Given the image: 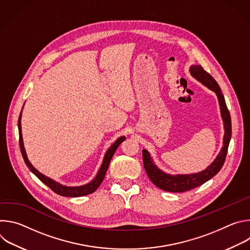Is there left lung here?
Listing matches in <instances>:
<instances>
[{"mask_svg": "<svg viewBox=\"0 0 250 250\" xmlns=\"http://www.w3.org/2000/svg\"><path fill=\"white\" fill-rule=\"evenodd\" d=\"M190 73L195 79H197L203 85H205L206 87L215 92L218 97L220 108H221V114H222L224 126H225L224 146L221 152L218 154L217 158L213 160V162L209 166H208L205 170L199 173L187 174V175H170L163 172L154 164L149 152L146 149L142 150L144 166L151 182L161 190L172 192V193H181V192L192 190L204 184L205 182L208 181L210 178L215 176L222 169L225 163L229 140L231 137L230 115L228 110L225 97L222 93V90L219 84L207 72V71L204 70V68L201 65H192L190 67Z\"/></svg>", "mask_w": 250, "mask_h": 250, "instance_id": "obj_1", "label": "left lung"}]
</instances>
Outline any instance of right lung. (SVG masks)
<instances>
[{"label":"right lung","instance_id":"right-lung-1","mask_svg":"<svg viewBox=\"0 0 250 250\" xmlns=\"http://www.w3.org/2000/svg\"><path fill=\"white\" fill-rule=\"evenodd\" d=\"M21 115H20V118H19V122H18V126H19V134H20V148H21V155L23 157V160L26 164V166L28 167V169L37 176L39 179L44 183L46 186H48L53 192H55L56 194L60 195V196H64V197H82V196H86V195H89V194H92L94 193L98 187L101 185V183L103 182L104 180V177L106 173V170H108V167L110 165V162H111V159L112 157L114 156L117 148L119 147V146L122 144V142L125 139V136H121L119 137L114 144L111 146V147L106 150L104 156V160H103V163L99 169V172L98 174L96 175V177L94 178V179L86 184V185H82V186H77V187H68V186H64V185H61L60 183L58 182H55L54 180H52L51 178L43 175L42 173H41L40 171H38L37 169H35L31 163L29 162V160L27 159V156H26V152H25V149H24V146H23V140H22V134H21Z\"/></svg>","mask_w":250,"mask_h":250}]
</instances>
